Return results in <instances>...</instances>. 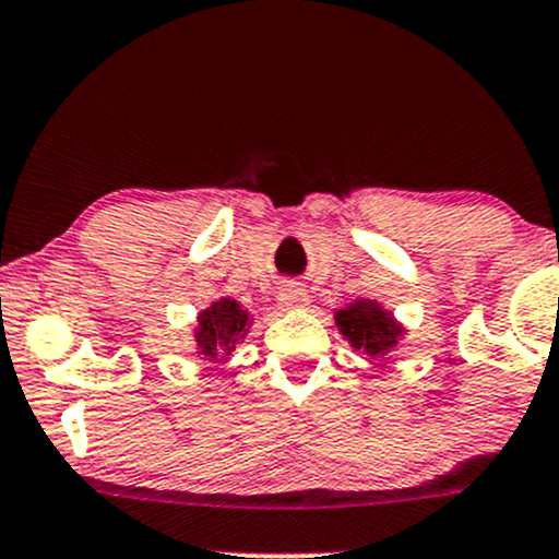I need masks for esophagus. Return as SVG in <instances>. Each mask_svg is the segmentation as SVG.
<instances>
[{
    "mask_svg": "<svg viewBox=\"0 0 559 559\" xmlns=\"http://www.w3.org/2000/svg\"><path fill=\"white\" fill-rule=\"evenodd\" d=\"M278 301H281V307H286V310H299V307L310 305V294H307L305 286L286 284L278 292Z\"/></svg>",
    "mask_w": 559,
    "mask_h": 559,
    "instance_id": "1",
    "label": "esophagus"
}]
</instances>
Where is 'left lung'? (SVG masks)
<instances>
[{
    "label": "left lung",
    "mask_w": 559,
    "mask_h": 559,
    "mask_svg": "<svg viewBox=\"0 0 559 559\" xmlns=\"http://www.w3.org/2000/svg\"><path fill=\"white\" fill-rule=\"evenodd\" d=\"M333 320L342 336L355 352H362L370 362L394 352V346L407 336V329L376 299H355L333 310Z\"/></svg>",
    "instance_id": "1"
}]
</instances>
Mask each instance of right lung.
Returning <instances> with one entry per match:
<instances>
[{
	"mask_svg": "<svg viewBox=\"0 0 559 559\" xmlns=\"http://www.w3.org/2000/svg\"><path fill=\"white\" fill-rule=\"evenodd\" d=\"M252 323V312L241 301L234 297L215 299L197 316V325L191 331L194 333V355L202 357L204 362L228 360L236 346L247 338Z\"/></svg>",
	"mask_w": 559,
	"mask_h": 559,
	"instance_id": "obj_1",
	"label": "right lung"
}]
</instances>
